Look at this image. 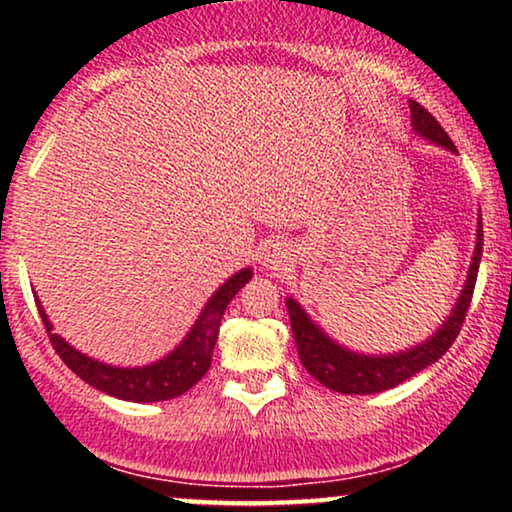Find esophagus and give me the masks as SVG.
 I'll use <instances>...</instances> for the list:
<instances>
[{
    "label": "esophagus",
    "mask_w": 512,
    "mask_h": 512,
    "mask_svg": "<svg viewBox=\"0 0 512 512\" xmlns=\"http://www.w3.org/2000/svg\"><path fill=\"white\" fill-rule=\"evenodd\" d=\"M291 262V250L286 243H267L262 248V255H260V264L264 269H269V272H279V269H284L286 264Z\"/></svg>",
    "instance_id": "esophagus-1"
}]
</instances>
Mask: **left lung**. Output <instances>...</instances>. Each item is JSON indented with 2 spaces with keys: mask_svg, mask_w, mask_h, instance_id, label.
<instances>
[{
  "mask_svg": "<svg viewBox=\"0 0 512 512\" xmlns=\"http://www.w3.org/2000/svg\"><path fill=\"white\" fill-rule=\"evenodd\" d=\"M411 110V129L416 137L426 139V142L440 146V149L457 154L455 144L445 134V129L438 125L436 117L421 108L416 101H409ZM481 240H484V231H481V214L477 221V243H474L472 262H469L467 279L457 296L455 305H452L450 315L445 317L443 325L438 327L431 337L424 342L409 346V349L392 351V354H363V351H354L349 346L339 344L337 339L330 337L320 325L308 315L296 298H286V310H289L291 332L296 339L298 356L301 363L310 375L330 387L334 392L342 395H375V392L392 390V387L409 380L419 370H424L431 363H436L445 351L455 342L457 332H460L464 315H467L469 301H472L474 284H477V272L481 262Z\"/></svg>",
  "mask_w": 512,
  "mask_h": 512,
  "instance_id": "1",
  "label": "left lung"
}]
</instances>
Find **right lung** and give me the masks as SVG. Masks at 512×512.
I'll return each instance as SVG.
<instances>
[{"label": "right lung", "instance_id": "1", "mask_svg": "<svg viewBox=\"0 0 512 512\" xmlns=\"http://www.w3.org/2000/svg\"><path fill=\"white\" fill-rule=\"evenodd\" d=\"M250 279L252 267H243L240 272L228 276L204 303L202 313L197 315L195 325L182 337V342L175 349H170L166 356L146 363V366H113V363L98 361V358L84 354L60 334L52 332V322L40 305L38 296H35V303H38V313L43 317L55 351L84 383L110 397L125 399V402H166V399L185 395L192 385H197L204 378V373L211 366L216 339H219L221 317L233 296Z\"/></svg>", "mask_w": 512, "mask_h": 512}]
</instances>
